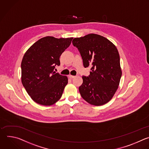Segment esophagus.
<instances>
[{
	"mask_svg": "<svg viewBox=\"0 0 149 149\" xmlns=\"http://www.w3.org/2000/svg\"><path fill=\"white\" fill-rule=\"evenodd\" d=\"M69 79H73V78H74L75 77V76H72V75H69Z\"/></svg>",
	"mask_w": 149,
	"mask_h": 149,
	"instance_id": "1",
	"label": "esophagus"
}]
</instances>
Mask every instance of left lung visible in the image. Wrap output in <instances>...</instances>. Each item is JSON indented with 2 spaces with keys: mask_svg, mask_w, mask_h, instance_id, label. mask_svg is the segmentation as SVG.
I'll use <instances>...</instances> for the list:
<instances>
[{
  "mask_svg": "<svg viewBox=\"0 0 149 149\" xmlns=\"http://www.w3.org/2000/svg\"><path fill=\"white\" fill-rule=\"evenodd\" d=\"M72 43L80 53L84 67L91 66L90 75L82 76L81 96L95 106L106 104L116 93L122 76L116 47L104 37L92 33L74 38Z\"/></svg>",
  "mask_w": 149,
  "mask_h": 149,
  "instance_id": "1",
  "label": "left lung"
}]
</instances>
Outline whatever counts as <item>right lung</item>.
I'll return each mask as SVG.
<instances>
[{
	"instance_id": "right-lung-1",
	"label": "right lung",
	"mask_w": 149,
	"mask_h": 149,
	"mask_svg": "<svg viewBox=\"0 0 149 149\" xmlns=\"http://www.w3.org/2000/svg\"><path fill=\"white\" fill-rule=\"evenodd\" d=\"M72 39L46 36L35 42L24 54L21 63L22 82L36 103L50 106L61 99L68 79L54 69L60 65L59 58Z\"/></svg>"
}]
</instances>
